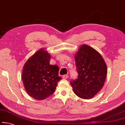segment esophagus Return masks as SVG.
<instances>
[{"label": "esophagus", "instance_id": "esophagus-1", "mask_svg": "<svg viewBox=\"0 0 125 125\" xmlns=\"http://www.w3.org/2000/svg\"><path fill=\"white\" fill-rule=\"evenodd\" d=\"M63 79H67L68 77V75L67 74H64L63 75Z\"/></svg>", "mask_w": 125, "mask_h": 125}]
</instances>
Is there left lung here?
Instances as JSON below:
<instances>
[{
  "label": "left lung",
  "mask_w": 125,
  "mask_h": 125,
  "mask_svg": "<svg viewBox=\"0 0 125 125\" xmlns=\"http://www.w3.org/2000/svg\"><path fill=\"white\" fill-rule=\"evenodd\" d=\"M78 77L70 83L79 98L94 97L103 88L107 74V67L99 52L86 45L80 47L75 56Z\"/></svg>",
  "instance_id": "1"
}]
</instances>
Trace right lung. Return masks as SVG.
Wrapping results in <instances>:
<instances>
[{
  "instance_id": "1",
  "label": "right lung",
  "mask_w": 125,
  "mask_h": 125,
  "mask_svg": "<svg viewBox=\"0 0 125 125\" xmlns=\"http://www.w3.org/2000/svg\"><path fill=\"white\" fill-rule=\"evenodd\" d=\"M50 55L41 49L29 58L23 68L22 79L30 96L43 100L54 92L58 82L59 68L50 64Z\"/></svg>"
}]
</instances>
